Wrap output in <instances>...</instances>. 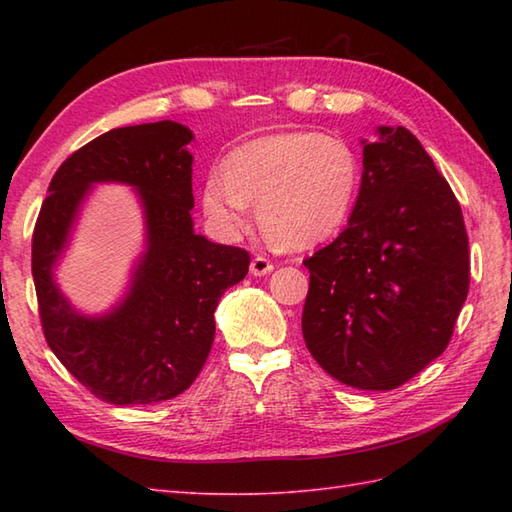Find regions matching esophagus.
I'll return each mask as SVG.
<instances>
[{"label":"esophagus","instance_id":"esophagus-1","mask_svg":"<svg viewBox=\"0 0 512 512\" xmlns=\"http://www.w3.org/2000/svg\"><path fill=\"white\" fill-rule=\"evenodd\" d=\"M273 262H270L268 257H262V255H257V257H253L250 259V275H255V277H264V275H268V273H273Z\"/></svg>","mask_w":512,"mask_h":512}]
</instances>
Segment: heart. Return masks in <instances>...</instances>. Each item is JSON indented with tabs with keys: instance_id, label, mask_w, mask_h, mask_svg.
Here are the masks:
<instances>
[{
	"instance_id": "heart-1",
	"label": "heart",
	"mask_w": 512,
	"mask_h": 512,
	"mask_svg": "<svg viewBox=\"0 0 512 512\" xmlns=\"http://www.w3.org/2000/svg\"><path fill=\"white\" fill-rule=\"evenodd\" d=\"M361 160L334 134L284 132L250 140L224 160V176L202 184L206 222L222 239L248 228L250 204L257 220L279 244L312 246L334 235L350 217Z\"/></svg>"
}]
</instances>
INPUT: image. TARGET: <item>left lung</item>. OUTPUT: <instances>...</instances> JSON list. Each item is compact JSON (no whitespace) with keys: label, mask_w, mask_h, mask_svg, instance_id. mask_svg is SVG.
<instances>
[{"label":"left lung","mask_w":512,"mask_h":512,"mask_svg":"<svg viewBox=\"0 0 512 512\" xmlns=\"http://www.w3.org/2000/svg\"><path fill=\"white\" fill-rule=\"evenodd\" d=\"M301 330L341 383L387 391L438 358L469 295V237L458 200L420 140L378 127L345 231L303 262Z\"/></svg>","instance_id":"left-lung-1"}]
</instances>
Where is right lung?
I'll use <instances>...</instances> for the list:
<instances>
[{
    "mask_svg": "<svg viewBox=\"0 0 512 512\" xmlns=\"http://www.w3.org/2000/svg\"><path fill=\"white\" fill-rule=\"evenodd\" d=\"M189 127L173 121L118 127L63 162L32 233L43 336L63 367L112 405H151L182 394L206 363L213 312L248 273L244 248L195 235ZM96 181H123L141 195L148 248L126 299L103 318L76 313L51 279L80 202Z\"/></svg>",
    "mask_w": 512,
    "mask_h": 512,
    "instance_id": "right-lung-1",
    "label": "right lung"
}]
</instances>
